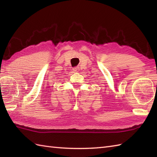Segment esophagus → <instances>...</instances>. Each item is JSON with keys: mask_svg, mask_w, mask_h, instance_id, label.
Listing matches in <instances>:
<instances>
[{"mask_svg": "<svg viewBox=\"0 0 157 157\" xmlns=\"http://www.w3.org/2000/svg\"><path fill=\"white\" fill-rule=\"evenodd\" d=\"M73 71L75 73H78L79 71V68L78 67H74L73 68Z\"/></svg>", "mask_w": 157, "mask_h": 157, "instance_id": "1", "label": "esophagus"}]
</instances>
